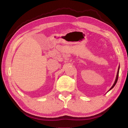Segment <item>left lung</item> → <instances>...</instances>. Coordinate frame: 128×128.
Returning <instances> with one entry per match:
<instances>
[{
	"mask_svg": "<svg viewBox=\"0 0 128 128\" xmlns=\"http://www.w3.org/2000/svg\"><path fill=\"white\" fill-rule=\"evenodd\" d=\"M119 68H120V67H118V73H117V76H116V80H115V81H114V85H112V87L111 88H110V89L109 90V91L110 90H111L112 88H114V86H115V85H116V84L117 83V81H118V73H119Z\"/></svg>",
	"mask_w": 128,
	"mask_h": 128,
	"instance_id": "8db88e82",
	"label": "left lung"
}]
</instances>
